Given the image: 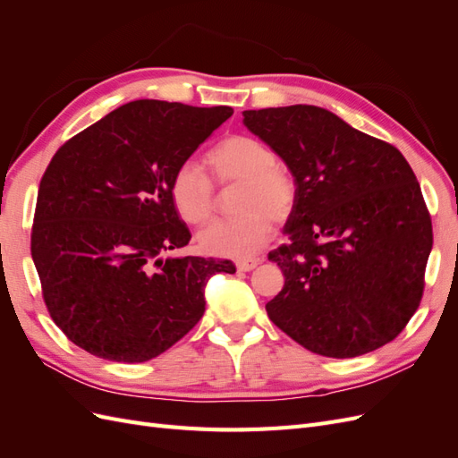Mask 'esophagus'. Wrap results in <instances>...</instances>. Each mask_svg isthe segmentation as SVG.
<instances>
[{
  "mask_svg": "<svg viewBox=\"0 0 458 458\" xmlns=\"http://www.w3.org/2000/svg\"><path fill=\"white\" fill-rule=\"evenodd\" d=\"M259 266V259H242V261H237V269L241 273H246V271H252L254 267Z\"/></svg>",
  "mask_w": 458,
  "mask_h": 458,
  "instance_id": "obj_1",
  "label": "esophagus"
}]
</instances>
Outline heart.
<instances>
[{"label": "heart", "instance_id": "b5f03b06", "mask_svg": "<svg viewBox=\"0 0 458 458\" xmlns=\"http://www.w3.org/2000/svg\"><path fill=\"white\" fill-rule=\"evenodd\" d=\"M208 164L219 185H239V217L214 221L199 233L206 254L246 259L258 254L273 233L293 216L298 189L294 177L276 164L275 152L250 135H231L208 152ZM177 214L191 225H200L214 214V185L195 162L177 165L170 183Z\"/></svg>", "mask_w": 458, "mask_h": 458}]
</instances>
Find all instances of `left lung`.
Returning <instances> with one entry per match:
<instances>
[{
  "instance_id": "1",
  "label": "left lung",
  "mask_w": 458,
  "mask_h": 458,
  "mask_svg": "<svg viewBox=\"0 0 458 458\" xmlns=\"http://www.w3.org/2000/svg\"><path fill=\"white\" fill-rule=\"evenodd\" d=\"M244 126L294 175L288 244L269 252L284 286L267 315L303 348L357 357L417 311L432 219L409 162L390 143L313 105L244 110Z\"/></svg>"
}]
</instances>
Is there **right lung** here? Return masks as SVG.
I'll list each match as a JSON object with an SVG mask.
<instances>
[{"label":"right lung","instance_id":"obj_1","mask_svg":"<svg viewBox=\"0 0 458 458\" xmlns=\"http://www.w3.org/2000/svg\"><path fill=\"white\" fill-rule=\"evenodd\" d=\"M231 106L140 99L68 140L41 177L32 259L68 340L116 363H143L204 315V288L233 261L168 256L191 241L170 183Z\"/></svg>","mask_w":458,"mask_h":458}]
</instances>
